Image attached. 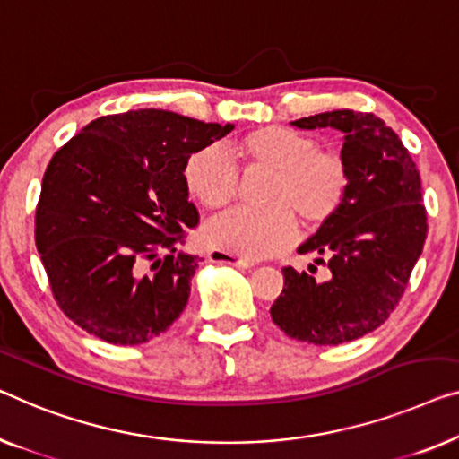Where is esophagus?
<instances>
[{"label": "esophagus", "mask_w": 459, "mask_h": 459, "mask_svg": "<svg viewBox=\"0 0 459 459\" xmlns=\"http://www.w3.org/2000/svg\"><path fill=\"white\" fill-rule=\"evenodd\" d=\"M209 261L217 263V264H230V267H238V269H250L252 263L244 261V258H238L234 255H228V252L221 250H211L209 252Z\"/></svg>", "instance_id": "esophagus-1"}]
</instances>
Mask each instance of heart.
<instances>
[{"instance_id": "heart-1", "label": "heart", "mask_w": 459, "mask_h": 459, "mask_svg": "<svg viewBox=\"0 0 459 459\" xmlns=\"http://www.w3.org/2000/svg\"><path fill=\"white\" fill-rule=\"evenodd\" d=\"M252 165L271 169L263 190L264 207H236L211 217L203 228L204 244L240 258L277 255L294 242L296 219L318 228L340 211L348 192V169L333 152L283 126L252 130L234 144ZM184 184L209 209L228 204L238 192V169L221 144L196 149L184 163Z\"/></svg>"}]
</instances>
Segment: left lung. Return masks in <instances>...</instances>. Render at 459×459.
<instances>
[{
	"label": "left lung",
	"mask_w": 459,
	"mask_h": 459,
	"mask_svg": "<svg viewBox=\"0 0 459 459\" xmlns=\"http://www.w3.org/2000/svg\"><path fill=\"white\" fill-rule=\"evenodd\" d=\"M291 126L340 130L350 182L340 211L298 246L300 255H321L315 263L327 264L329 277L316 281L315 264L310 273L285 267L271 318L291 340L340 345L381 327L406 290L427 240L420 174L375 114L333 109Z\"/></svg>",
	"instance_id": "left-lung-1"
}]
</instances>
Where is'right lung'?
<instances>
[{
    "label": "right lung",
    "mask_w": 459,
    "mask_h": 459,
    "mask_svg": "<svg viewBox=\"0 0 459 459\" xmlns=\"http://www.w3.org/2000/svg\"><path fill=\"white\" fill-rule=\"evenodd\" d=\"M231 130L138 109L95 119L53 155L35 242L53 298L86 333L138 345L182 315L201 261L176 248L198 223L184 163Z\"/></svg>",
    "instance_id": "1"
}]
</instances>
